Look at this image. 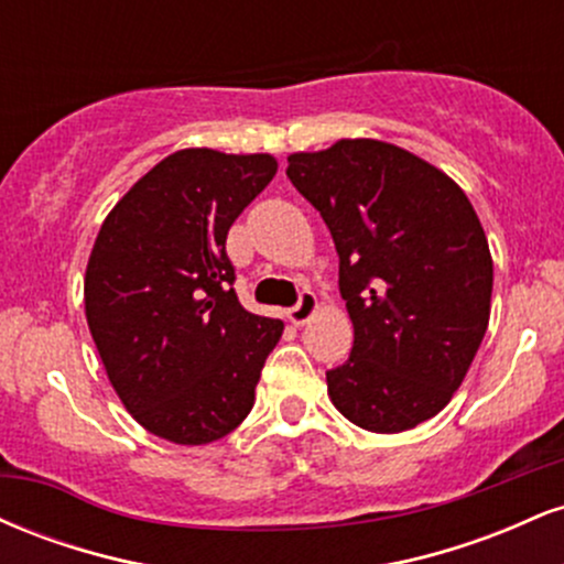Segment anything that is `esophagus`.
I'll list each match as a JSON object with an SVG mask.
<instances>
[{"mask_svg": "<svg viewBox=\"0 0 564 564\" xmlns=\"http://www.w3.org/2000/svg\"><path fill=\"white\" fill-rule=\"evenodd\" d=\"M315 310H318V296H315L313 291H302L300 302L289 310V321L294 323V326H302V323L313 318Z\"/></svg>", "mask_w": 564, "mask_h": 564, "instance_id": "obj_1", "label": "esophagus"}]
</instances>
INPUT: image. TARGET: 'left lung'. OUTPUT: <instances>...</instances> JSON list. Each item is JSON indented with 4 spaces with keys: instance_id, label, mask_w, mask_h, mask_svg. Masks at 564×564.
<instances>
[{
    "instance_id": "obj_1",
    "label": "left lung",
    "mask_w": 564,
    "mask_h": 564,
    "mask_svg": "<svg viewBox=\"0 0 564 564\" xmlns=\"http://www.w3.org/2000/svg\"><path fill=\"white\" fill-rule=\"evenodd\" d=\"M286 174L332 230L355 328L328 398L368 432L413 430L448 405L488 328L480 219L448 174L381 140L291 153Z\"/></svg>"
}]
</instances>
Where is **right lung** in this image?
Returning <instances> with one entry per match:
<instances>
[{
	"instance_id": "obj_1",
	"label": "right lung",
	"mask_w": 564,
	"mask_h": 564,
	"mask_svg": "<svg viewBox=\"0 0 564 564\" xmlns=\"http://www.w3.org/2000/svg\"><path fill=\"white\" fill-rule=\"evenodd\" d=\"M270 153L185 148L113 206L84 275L89 334L116 394L153 435L206 445L249 416L278 318L238 302L225 241L275 177Z\"/></svg>"
}]
</instances>
